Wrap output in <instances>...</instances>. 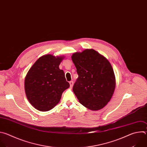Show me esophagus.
<instances>
[{
  "label": "esophagus",
  "instance_id": "1",
  "mask_svg": "<svg viewBox=\"0 0 147 147\" xmlns=\"http://www.w3.org/2000/svg\"><path fill=\"white\" fill-rule=\"evenodd\" d=\"M69 84H70V87L72 88V86H73V84H74V82L72 80V81H70L69 82Z\"/></svg>",
  "mask_w": 147,
  "mask_h": 147
}]
</instances>
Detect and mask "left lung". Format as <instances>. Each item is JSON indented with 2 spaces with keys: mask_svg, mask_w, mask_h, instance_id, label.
Returning <instances> with one entry per match:
<instances>
[{
  "mask_svg": "<svg viewBox=\"0 0 147 147\" xmlns=\"http://www.w3.org/2000/svg\"><path fill=\"white\" fill-rule=\"evenodd\" d=\"M78 78L73 91L79 102L91 110H98L110 101L115 88L113 70L106 58L93 49L72 54Z\"/></svg>",
  "mask_w": 147,
  "mask_h": 147,
  "instance_id": "obj_1",
  "label": "left lung"
}]
</instances>
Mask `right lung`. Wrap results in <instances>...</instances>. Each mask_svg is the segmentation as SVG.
Instances as JSON below:
<instances>
[{"instance_id":"obj_1","label":"right lung","mask_w":147,"mask_h":147,"mask_svg":"<svg viewBox=\"0 0 147 147\" xmlns=\"http://www.w3.org/2000/svg\"><path fill=\"white\" fill-rule=\"evenodd\" d=\"M63 57L47 54L40 57L25 79V91L31 105L47 111L60 102L63 92L69 87L63 70L59 68Z\"/></svg>"}]
</instances>
